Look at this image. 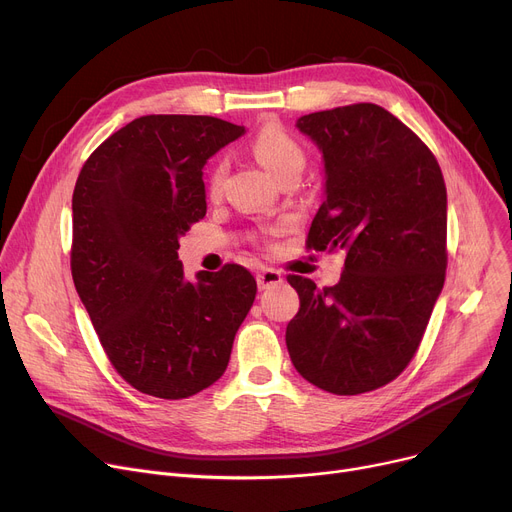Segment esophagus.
<instances>
[{
  "label": "esophagus",
  "instance_id": "1",
  "mask_svg": "<svg viewBox=\"0 0 512 512\" xmlns=\"http://www.w3.org/2000/svg\"><path fill=\"white\" fill-rule=\"evenodd\" d=\"M282 280H284V278H282L280 272L272 270V267H265V270H261V272L257 274V288H259V290H267V288H272V286L280 284Z\"/></svg>",
  "mask_w": 512,
  "mask_h": 512
}]
</instances>
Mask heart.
<instances>
[{
	"mask_svg": "<svg viewBox=\"0 0 512 512\" xmlns=\"http://www.w3.org/2000/svg\"><path fill=\"white\" fill-rule=\"evenodd\" d=\"M251 151L255 155V159L259 161V164L270 172L274 178H278L282 172L290 170V168H297V166H305V153L301 149V145L294 141L290 134L276 126V124H270V126H263L257 137L253 139V145H251ZM224 174H226V166L224 161H220V164H215L211 168V174H209V193L211 195H218L220 188H222V182H224Z\"/></svg>",
	"mask_w": 512,
	"mask_h": 512,
	"instance_id": "obj_1",
	"label": "heart"
}]
</instances>
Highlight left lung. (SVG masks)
Returning a JSON list of instances; mask_svg holds the SVG:
<instances>
[{
	"instance_id": "8db88e82",
	"label": "left lung",
	"mask_w": 512,
	"mask_h": 512,
	"mask_svg": "<svg viewBox=\"0 0 512 512\" xmlns=\"http://www.w3.org/2000/svg\"><path fill=\"white\" fill-rule=\"evenodd\" d=\"M324 161V203L307 236L344 270L319 290L288 276L301 309L286 328L292 365L313 386L353 396L409 365L446 272V184L436 157L384 107L355 103L301 116Z\"/></svg>"
}]
</instances>
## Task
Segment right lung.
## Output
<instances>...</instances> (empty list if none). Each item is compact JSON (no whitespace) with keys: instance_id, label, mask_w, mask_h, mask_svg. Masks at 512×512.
<instances>
[{"instance_id":"add662e5","label":"right lung","mask_w":512,"mask_h":512,"mask_svg":"<svg viewBox=\"0 0 512 512\" xmlns=\"http://www.w3.org/2000/svg\"><path fill=\"white\" fill-rule=\"evenodd\" d=\"M245 134L211 116H143L85 161L72 195V280L107 359L143 394L218 382L257 294L240 265L184 278L180 236L207 211L203 168Z\"/></svg>"}]
</instances>
